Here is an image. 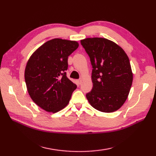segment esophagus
<instances>
[{
  "label": "esophagus",
  "instance_id": "1",
  "mask_svg": "<svg viewBox=\"0 0 156 156\" xmlns=\"http://www.w3.org/2000/svg\"><path fill=\"white\" fill-rule=\"evenodd\" d=\"M82 79H79V80H77V82H78V84H81V83H82Z\"/></svg>",
  "mask_w": 156,
  "mask_h": 156
}]
</instances>
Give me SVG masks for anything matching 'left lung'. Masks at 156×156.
Segmentation results:
<instances>
[{"label":"left lung","instance_id":"8db88e82","mask_svg":"<svg viewBox=\"0 0 156 156\" xmlns=\"http://www.w3.org/2000/svg\"><path fill=\"white\" fill-rule=\"evenodd\" d=\"M92 66V90L86 97L97 110L117 111L127 100L133 82L127 55L115 42L102 37L80 41Z\"/></svg>","mask_w":156,"mask_h":156}]
</instances>
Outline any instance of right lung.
<instances>
[{"instance_id":"obj_1","label":"right lung","mask_w":156,"mask_h":156,"mask_svg":"<svg viewBox=\"0 0 156 156\" xmlns=\"http://www.w3.org/2000/svg\"><path fill=\"white\" fill-rule=\"evenodd\" d=\"M78 46L76 41L53 39L29 58L25 69L28 93L33 101L45 111L56 112L65 108L77 88L65 71L68 56Z\"/></svg>"}]
</instances>
